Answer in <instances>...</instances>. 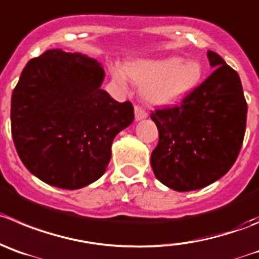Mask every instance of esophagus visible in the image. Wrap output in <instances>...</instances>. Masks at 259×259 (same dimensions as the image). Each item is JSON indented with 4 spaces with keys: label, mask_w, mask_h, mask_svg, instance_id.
<instances>
[{
    "label": "esophagus",
    "mask_w": 259,
    "mask_h": 259,
    "mask_svg": "<svg viewBox=\"0 0 259 259\" xmlns=\"http://www.w3.org/2000/svg\"><path fill=\"white\" fill-rule=\"evenodd\" d=\"M147 116H148V113H147L143 108L139 107V106H135V120H137V121L143 120V118H146Z\"/></svg>",
    "instance_id": "34e87169"
}]
</instances>
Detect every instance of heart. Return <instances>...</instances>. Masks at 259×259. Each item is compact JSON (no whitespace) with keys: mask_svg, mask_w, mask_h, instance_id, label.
I'll list each match as a JSON object with an SVG mask.
<instances>
[{"mask_svg":"<svg viewBox=\"0 0 259 259\" xmlns=\"http://www.w3.org/2000/svg\"><path fill=\"white\" fill-rule=\"evenodd\" d=\"M125 72L134 83L143 85V98L154 106H168L187 98L200 83L203 67L199 61L167 56L161 59L135 60L125 66ZM125 72L113 70L118 83H125Z\"/></svg>","mask_w":259,"mask_h":259,"instance_id":"b5f03b06","label":"heart"}]
</instances>
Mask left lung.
Masks as SVG:
<instances>
[{
    "instance_id": "left-lung-1",
    "label": "left lung",
    "mask_w": 259,
    "mask_h": 259,
    "mask_svg": "<svg viewBox=\"0 0 259 259\" xmlns=\"http://www.w3.org/2000/svg\"><path fill=\"white\" fill-rule=\"evenodd\" d=\"M213 72L175 107L151 118L158 144L151 156L156 178L176 192L212 184L231 168L243 144L246 106L238 72L207 51Z\"/></svg>"
}]
</instances>
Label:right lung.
Wrapping results in <instances>:
<instances>
[{
	"label": "right lung",
	"instance_id": "add662e5",
	"mask_svg": "<svg viewBox=\"0 0 259 259\" xmlns=\"http://www.w3.org/2000/svg\"><path fill=\"white\" fill-rule=\"evenodd\" d=\"M105 70L78 52L48 50L24 67L11 97L19 157L52 187L80 189L105 174L111 146L134 120L129 101L101 89Z\"/></svg>",
	"mask_w": 259,
	"mask_h": 259
}]
</instances>
